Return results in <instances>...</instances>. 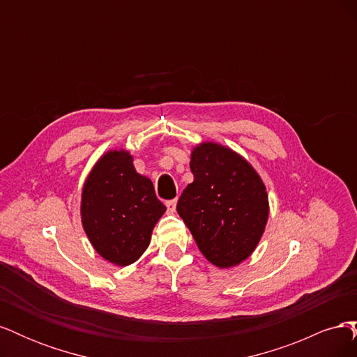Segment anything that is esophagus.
Masks as SVG:
<instances>
[{"label":"esophagus","mask_w":357,"mask_h":357,"mask_svg":"<svg viewBox=\"0 0 357 357\" xmlns=\"http://www.w3.org/2000/svg\"><path fill=\"white\" fill-rule=\"evenodd\" d=\"M176 205H177V199H169V201H167V211L169 213V214H172L176 211Z\"/></svg>","instance_id":"esophagus-1"}]
</instances>
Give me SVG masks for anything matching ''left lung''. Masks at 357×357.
Returning <instances> with one entry per match:
<instances>
[{"mask_svg": "<svg viewBox=\"0 0 357 357\" xmlns=\"http://www.w3.org/2000/svg\"><path fill=\"white\" fill-rule=\"evenodd\" d=\"M190 169L193 181L178 198L177 213L213 265H238L265 229V185L247 160L214 143L193 149Z\"/></svg>", "mask_w": 357, "mask_h": 357, "instance_id": "left-lung-1", "label": "left lung"}]
</instances>
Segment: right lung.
I'll return each instance as SVG.
<instances>
[{"label": "right lung", "mask_w": 357, "mask_h": 357, "mask_svg": "<svg viewBox=\"0 0 357 357\" xmlns=\"http://www.w3.org/2000/svg\"><path fill=\"white\" fill-rule=\"evenodd\" d=\"M167 207L153 183L139 176L126 152L104 155L86 180L82 222L89 241L104 259L119 266L135 262Z\"/></svg>", "instance_id": "right-lung-1"}]
</instances>
